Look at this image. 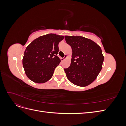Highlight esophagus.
I'll use <instances>...</instances> for the list:
<instances>
[{
  "label": "esophagus",
  "mask_w": 126,
  "mask_h": 126,
  "mask_svg": "<svg viewBox=\"0 0 126 126\" xmlns=\"http://www.w3.org/2000/svg\"><path fill=\"white\" fill-rule=\"evenodd\" d=\"M67 57H68V56L67 55H65V56H64V57H63V58H61L60 59H61V60H62V61H63L64 59L67 58Z\"/></svg>",
  "instance_id": "obj_1"
}]
</instances>
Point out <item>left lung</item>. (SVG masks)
Returning a JSON list of instances; mask_svg holds the SVG:
<instances>
[{
    "instance_id": "left-lung-1",
    "label": "left lung",
    "mask_w": 126,
    "mask_h": 126,
    "mask_svg": "<svg viewBox=\"0 0 126 126\" xmlns=\"http://www.w3.org/2000/svg\"><path fill=\"white\" fill-rule=\"evenodd\" d=\"M72 49L70 66L64 68L67 78L74 85L85 87L90 85L100 72L104 57L100 47L82 36H64Z\"/></svg>"
}]
</instances>
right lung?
Masks as SVG:
<instances>
[{
    "mask_svg": "<svg viewBox=\"0 0 126 126\" xmlns=\"http://www.w3.org/2000/svg\"><path fill=\"white\" fill-rule=\"evenodd\" d=\"M63 36L49 33L37 38L27 47L22 64L25 74L34 82L45 83L50 79L60 59L57 56Z\"/></svg>",
    "mask_w": 126,
    "mask_h": 126,
    "instance_id": "1",
    "label": "right lung"
}]
</instances>
